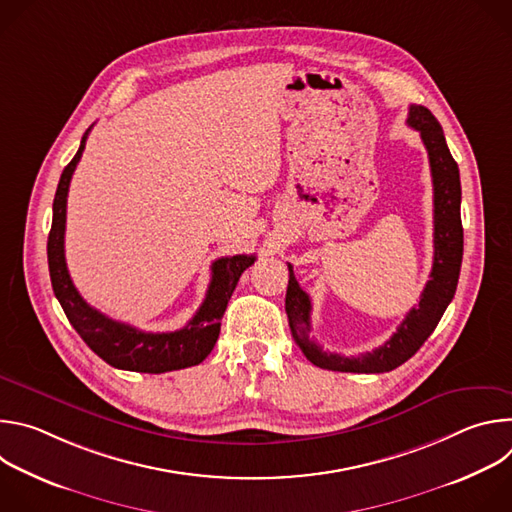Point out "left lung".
I'll use <instances>...</instances> for the list:
<instances>
[{
    "instance_id": "1",
    "label": "left lung",
    "mask_w": 512,
    "mask_h": 512,
    "mask_svg": "<svg viewBox=\"0 0 512 512\" xmlns=\"http://www.w3.org/2000/svg\"><path fill=\"white\" fill-rule=\"evenodd\" d=\"M407 125L419 131L427 150L431 182H433V267L423 287L419 304L409 310L397 332L373 352L358 356H342L324 352L310 338L312 302L300 287L294 267H289V283L285 294V312L296 344L306 358L320 369L340 373H387L409 360L435 330L450 306L460 277L464 253V229L460 218V170L452 158L444 129L427 107L411 105Z\"/></svg>"
}]
</instances>
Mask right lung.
Here are the masks:
<instances>
[{
	"mask_svg": "<svg viewBox=\"0 0 512 512\" xmlns=\"http://www.w3.org/2000/svg\"><path fill=\"white\" fill-rule=\"evenodd\" d=\"M91 127L81 139V148L62 170L54 204L52 229L48 235V269L54 296L60 302L68 322L87 342V346L107 364L121 371L135 373H168L200 364L218 340L221 320L237 287L241 273L255 263V255L221 257L212 263V279L206 298L194 318L176 332H143L129 324L115 322L91 308L72 283L64 259V227H66V196L70 178L85 152Z\"/></svg>",
	"mask_w": 512,
	"mask_h": 512,
	"instance_id": "right-lung-1",
	"label": "right lung"
}]
</instances>
